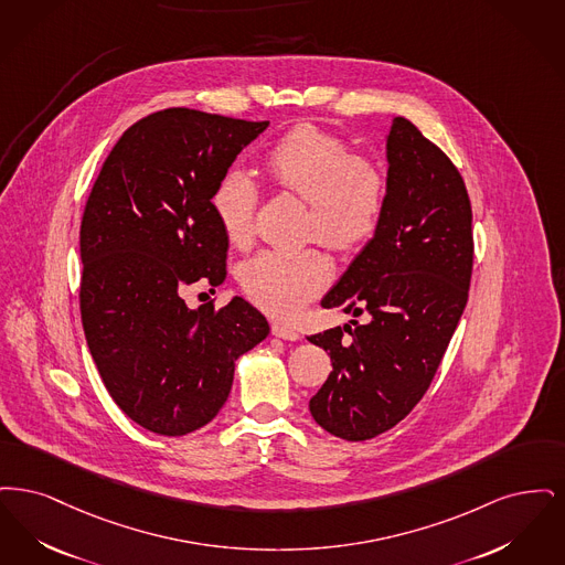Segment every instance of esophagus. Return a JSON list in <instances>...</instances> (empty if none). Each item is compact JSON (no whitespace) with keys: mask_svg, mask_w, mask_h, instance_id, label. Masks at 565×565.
Returning a JSON list of instances; mask_svg holds the SVG:
<instances>
[{"mask_svg":"<svg viewBox=\"0 0 565 565\" xmlns=\"http://www.w3.org/2000/svg\"><path fill=\"white\" fill-rule=\"evenodd\" d=\"M271 333L276 335V338H280V340H299V333L295 331L294 327H287V324H282V322H274L271 324Z\"/></svg>","mask_w":565,"mask_h":565,"instance_id":"1","label":"esophagus"}]
</instances>
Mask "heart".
Listing matches in <instances>:
<instances>
[{
  "instance_id": "b5f03b06",
  "label": "heart",
  "mask_w": 565,
  "mask_h": 565,
  "mask_svg": "<svg viewBox=\"0 0 565 565\" xmlns=\"http://www.w3.org/2000/svg\"><path fill=\"white\" fill-rule=\"evenodd\" d=\"M264 171L280 192L308 204L306 238L338 253H354L377 234L388 204L386 172L373 158L354 153L344 137L312 124L295 126L266 151ZM211 209L232 245L250 243L257 185L248 172H223ZM329 278L331 266L319 248H268L241 268L246 297L280 319L297 317Z\"/></svg>"
}]
</instances>
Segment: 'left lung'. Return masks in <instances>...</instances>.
<instances>
[{
	"label": "left lung",
	"mask_w": 565,
	"mask_h": 565,
	"mask_svg": "<svg viewBox=\"0 0 565 565\" xmlns=\"http://www.w3.org/2000/svg\"><path fill=\"white\" fill-rule=\"evenodd\" d=\"M386 149L382 225L320 301L367 320L308 338L333 365L310 412L345 441L391 430L422 401L465 312L472 274V209L456 164L405 118H394Z\"/></svg>",
	"instance_id": "obj_1"
}]
</instances>
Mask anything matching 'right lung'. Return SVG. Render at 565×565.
Returning a JSON list of instances; mask_svg holds the SVG:
<instances>
[{
	"label": "right lung",
	"instance_id": "add662e5",
	"mask_svg": "<svg viewBox=\"0 0 565 565\" xmlns=\"http://www.w3.org/2000/svg\"><path fill=\"white\" fill-rule=\"evenodd\" d=\"M268 122L188 107L149 114L114 146L79 225V312L100 380L126 416L181 437L220 414L234 363L270 333L243 297L185 306L225 280L211 194Z\"/></svg>",
	"mask_w": 565,
	"mask_h": 565
}]
</instances>
